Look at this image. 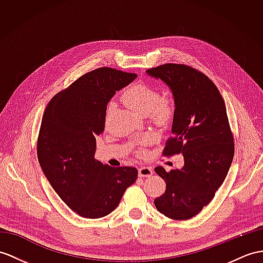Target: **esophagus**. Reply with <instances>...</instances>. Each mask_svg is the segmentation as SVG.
<instances>
[{
  "label": "esophagus",
  "instance_id": "esophagus-1",
  "mask_svg": "<svg viewBox=\"0 0 263 263\" xmlns=\"http://www.w3.org/2000/svg\"><path fill=\"white\" fill-rule=\"evenodd\" d=\"M153 174L152 167H147V166H140L138 168V176L139 177H147Z\"/></svg>",
  "mask_w": 263,
  "mask_h": 263
}]
</instances>
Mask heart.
I'll use <instances>...</instances> for the list:
<instances>
[{
	"instance_id": "heart-1",
	"label": "heart",
	"mask_w": 263,
	"mask_h": 263,
	"mask_svg": "<svg viewBox=\"0 0 263 263\" xmlns=\"http://www.w3.org/2000/svg\"><path fill=\"white\" fill-rule=\"evenodd\" d=\"M121 99L132 110L140 115L149 112L158 123H165L171 116V101L158 98L156 89L145 82L133 83L121 95Z\"/></svg>"
}]
</instances>
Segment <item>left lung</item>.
Here are the masks:
<instances>
[{
    "label": "left lung",
    "mask_w": 263,
    "mask_h": 263,
    "mask_svg": "<svg viewBox=\"0 0 263 263\" xmlns=\"http://www.w3.org/2000/svg\"><path fill=\"white\" fill-rule=\"evenodd\" d=\"M161 79L174 99L172 137L164 155L182 153L184 166L155 172L166 183L155 206L173 220H189L212 201L228 175L234 144L226 104L216 86L205 74L185 65L166 63L146 70Z\"/></svg>",
    "instance_id": "obj_1"
}]
</instances>
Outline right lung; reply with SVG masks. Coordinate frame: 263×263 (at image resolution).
Here are the masks:
<instances>
[{"instance_id":"obj_1","label":"right lung","mask_w":263,"mask_h":263,"mask_svg":"<svg viewBox=\"0 0 263 263\" xmlns=\"http://www.w3.org/2000/svg\"><path fill=\"white\" fill-rule=\"evenodd\" d=\"M135 78L112 68L96 69L57 93L44 110L37 159L55 193L82 217L111 213L137 180L135 167H110L95 158L108 102Z\"/></svg>"}]
</instances>
